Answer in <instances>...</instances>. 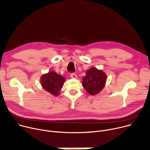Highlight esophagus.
Returning <instances> with one entry per match:
<instances>
[{"label": "esophagus", "instance_id": "34e87169", "mask_svg": "<svg viewBox=\"0 0 150 150\" xmlns=\"http://www.w3.org/2000/svg\"><path fill=\"white\" fill-rule=\"evenodd\" d=\"M70 77L71 78V79H77V75L75 74H71L70 75Z\"/></svg>", "mask_w": 150, "mask_h": 150}]
</instances>
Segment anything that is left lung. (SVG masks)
Instances as JSON below:
<instances>
[{"label": "left lung", "mask_w": 150, "mask_h": 150, "mask_svg": "<svg viewBox=\"0 0 150 150\" xmlns=\"http://www.w3.org/2000/svg\"><path fill=\"white\" fill-rule=\"evenodd\" d=\"M107 75L102 70L96 67H91L86 71V75L83 78L82 85L87 93L94 96L100 92L105 86Z\"/></svg>", "instance_id": "left-lung-1"}]
</instances>
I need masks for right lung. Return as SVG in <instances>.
I'll use <instances>...</instances> for the list:
<instances>
[{
  "mask_svg": "<svg viewBox=\"0 0 150 150\" xmlns=\"http://www.w3.org/2000/svg\"><path fill=\"white\" fill-rule=\"evenodd\" d=\"M65 81L66 79L64 77L54 71H50L48 74L42 76L40 83L45 91L56 96L60 94L59 91L62 88Z\"/></svg>",
  "mask_w": 150,
  "mask_h": 150,
  "instance_id": "right-lung-1",
  "label": "right lung"
}]
</instances>
